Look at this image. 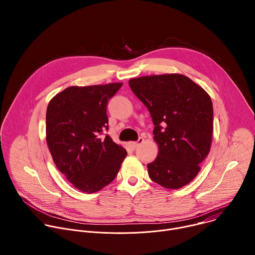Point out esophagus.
I'll return each mask as SVG.
<instances>
[{"label":"esophagus","mask_w":255,"mask_h":255,"mask_svg":"<svg viewBox=\"0 0 255 255\" xmlns=\"http://www.w3.org/2000/svg\"><path fill=\"white\" fill-rule=\"evenodd\" d=\"M143 142H144V138H143V137H140L137 141L130 142V146H131L132 148H136V147L139 146V145H141Z\"/></svg>","instance_id":"obj_1"}]
</instances>
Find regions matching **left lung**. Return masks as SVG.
Masks as SVG:
<instances>
[{
	"label": "left lung",
	"instance_id": "8db88e82",
	"mask_svg": "<svg viewBox=\"0 0 255 255\" xmlns=\"http://www.w3.org/2000/svg\"><path fill=\"white\" fill-rule=\"evenodd\" d=\"M129 86L147 107L154 124L158 154L148 175L165 189L190 184L208 156L213 135V104L208 93L188 77L165 74L134 78Z\"/></svg>",
	"mask_w": 255,
	"mask_h": 255
}]
</instances>
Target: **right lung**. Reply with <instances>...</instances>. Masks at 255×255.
<instances>
[{
	"label": "right lung",
	"instance_id": "add662e5",
	"mask_svg": "<svg viewBox=\"0 0 255 255\" xmlns=\"http://www.w3.org/2000/svg\"><path fill=\"white\" fill-rule=\"evenodd\" d=\"M122 83L72 86L55 95L46 111V142L58 170L81 192L93 194L114 180L126 149L102 132L107 104Z\"/></svg>",
	"mask_w": 255,
	"mask_h": 255
}]
</instances>
